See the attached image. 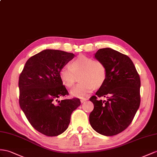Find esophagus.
Returning a JSON list of instances; mask_svg holds the SVG:
<instances>
[{
    "mask_svg": "<svg viewBox=\"0 0 157 157\" xmlns=\"http://www.w3.org/2000/svg\"><path fill=\"white\" fill-rule=\"evenodd\" d=\"M87 100V99L84 98V99H82L81 100H80V101H81V103H84L85 101H86Z\"/></svg>",
    "mask_w": 157,
    "mask_h": 157,
    "instance_id": "obj_1",
    "label": "esophagus"
}]
</instances>
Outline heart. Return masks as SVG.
Returning a JSON list of instances; mask_svg holds the SVG:
<instances>
[{"instance_id":"obj_1","label":"heart","mask_w":157,"mask_h":157,"mask_svg":"<svg viewBox=\"0 0 157 157\" xmlns=\"http://www.w3.org/2000/svg\"><path fill=\"white\" fill-rule=\"evenodd\" d=\"M79 77L80 82L72 88L70 94L78 98H85L94 88H99L105 83L107 70L103 62L94 58L80 55L70 63V67H63L59 71V78L66 87L74 85Z\"/></svg>"}]
</instances>
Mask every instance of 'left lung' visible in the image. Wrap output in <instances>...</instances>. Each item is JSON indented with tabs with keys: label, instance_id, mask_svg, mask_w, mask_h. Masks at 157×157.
<instances>
[{
	"label": "left lung",
	"instance_id": "1",
	"mask_svg": "<svg viewBox=\"0 0 157 157\" xmlns=\"http://www.w3.org/2000/svg\"><path fill=\"white\" fill-rule=\"evenodd\" d=\"M95 57L105 63L107 77L96 95L90 99L94 105L90 123L98 133L113 136L126 129L139 109L140 79L127 55L106 48L99 49ZM98 97H106L107 100H98Z\"/></svg>",
	"mask_w": 157,
	"mask_h": 157
}]
</instances>
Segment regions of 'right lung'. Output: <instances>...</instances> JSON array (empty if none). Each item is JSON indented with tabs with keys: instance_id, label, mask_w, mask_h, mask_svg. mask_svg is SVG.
<instances>
[{
	"instance_id": "add662e5",
	"label": "right lung",
	"mask_w": 157,
	"mask_h": 157,
	"mask_svg": "<svg viewBox=\"0 0 157 157\" xmlns=\"http://www.w3.org/2000/svg\"><path fill=\"white\" fill-rule=\"evenodd\" d=\"M74 56L61 50H43L27 60L20 75V106L31 125L43 135L62 134L69 125L72 112L81 105L78 98L58 100L69 95L59 71Z\"/></svg>"
}]
</instances>
